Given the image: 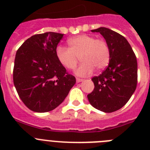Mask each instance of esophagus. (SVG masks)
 <instances>
[{"mask_svg": "<svg viewBox=\"0 0 150 150\" xmlns=\"http://www.w3.org/2000/svg\"><path fill=\"white\" fill-rule=\"evenodd\" d=\"M76 83H80V82L83 81V79H79V78H76Z\"/></svg>", "mask_w": 150, "mask_h": 150, "instance_id": "esophagus-1", "label": "esophagus"}]
</instances>
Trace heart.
I'll list each match as a JSON object with an SVG mask.
<instances>
[{
	"label": "heart",
	"instance_id": "b5f03b06",
	"mask_svg": "<svg viewBox=\"0 0 150 150\" xmlns=\"http://www.w3.org/2000/svg\"><path fill=\"white\" fill-rule=\"evenodd\" d=\"M67 43L69 48L57 46L55 55L62 65L69 70L76 67L79 58L83 63L76 70L78 76H88L93 72L94 69L100 71L108 65L110 49L104 40L81 34L69 39Z\"/></svg>",
	"mask_w": 150,
	"mask_h": 150
}]
</instances>
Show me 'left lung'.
<instances>
[{"mask_svg": "<svg viewBox=\"0 0 150 150\" xmlns=\"http://www.w3.org/2000/svg\"><path fill=\"white\" fill-rule=\"evenodd\" d=\"M91 32L104 37L110 49V59L105 71L91 79L95 88L87 97L97 110L114 112L126 104L136 89L137 59L128 40L119 33L104 27Z\"/></svg>", "mask_w": 150, "mask_h": 150, "instance_id": "8db88e82", "label": "left lung"}]
</instances>
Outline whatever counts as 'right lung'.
Wrapping results in <instances>:
<instances>
[{
  "instance_id": "right-lung-1",
  "label": "right lung",
  "mask_w": 150,
  "mask_h": 150,
  "mask_svg": "<svg viewBox=\"0 0 150 150\" xmlns=\"http://www.w3.org/2000/svg\"><path fill=\"white\" fill-rule=\"evenodd\" d=\"M63 35L55 32L35 34L16 52L13 83L21 100L34 112L56 108L76 83V78L66 71L55 55Z\"/></svg>"
}]
</instances>
